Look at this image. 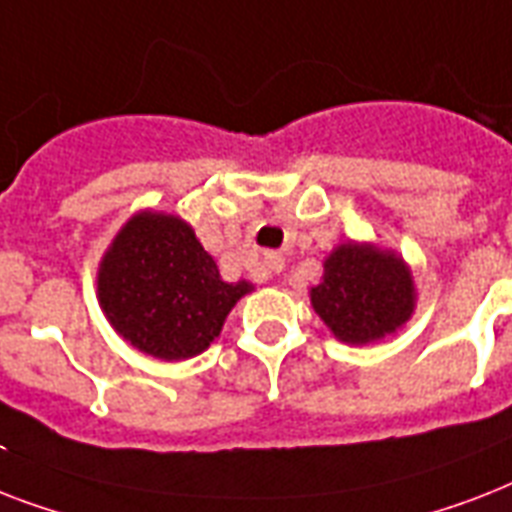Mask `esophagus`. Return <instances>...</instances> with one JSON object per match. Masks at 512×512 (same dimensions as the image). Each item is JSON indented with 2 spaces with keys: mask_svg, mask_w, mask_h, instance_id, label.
<instances>
[{
  "mask_svg": "<svg viewBox=\"0 0 512 512\" xmlns=\"http://www.w3.org/2000/svg\"><path fill=\"white\" fill-rule=\"evenodd\" d=\"M265 265H268V271H273V273H279L281 271V265H284V260H281L279 255H265Z\"/></svg>",
  "mask_w": 512,
  "mask_h": 512,
  "instance_id": "obj_1",
  "label": "esophagus"
}]
</instances>
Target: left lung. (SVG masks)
<instances>
[{"mask_svg": "<svg viewBox=\"0 0 512 512\" xmlns=\"http://www.w3.org/2000/svg\"><path fill=\"white\" fill-rule=\"evenodd\" d=\"M311 303L335 337L364 345L412 316L414 284L401 257L369 244H342L327 257Z\"/></svg>", "mask_w": 512, "mask_h": 512, "instance_id": "obj_1", "label": "left lung"}]
</instances>
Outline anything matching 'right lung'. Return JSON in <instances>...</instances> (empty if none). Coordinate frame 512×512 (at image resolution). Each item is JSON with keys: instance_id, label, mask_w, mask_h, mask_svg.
Listing matches in <instances>:
<instances>
[{"instance_id": "obj_1", "label": "right lung", "mask_w": 512, "mask_h": 512, "mask_svg": "<svg viewBox=\"0 0 512 512\" xmlns=\"http://www.w3.org/2000/svg\"><path fill=\"white\" fill-rule=\"evenodd\" d=\"M247 281L220 279L212 255L180 217L140 212L103 257L98 297L124 340L164 361L191 358L223 329Z\"/></svg>"}]
</instances>
